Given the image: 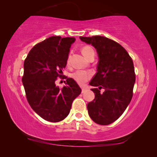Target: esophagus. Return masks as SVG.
I'll use <instances>...</instances> for the list:
<instances>
[{
	"mask_svg": "<svg viewBox=\"0 0 157 157\" xmlns=\"http://www.w3.org/2000/svg\"><path fill=\"white\" fill-rule=\"evenodd\" d=\"M81 89H82V91H81V93H82V94L85 93L86 91V90H87V89L86 87H82V88H81Z\"/></svg>",
	"mask_w": 157,
	"mask_h": 157,
	"instance_id": "34e87169",
	"label": "esophagus"
}]
</instances>
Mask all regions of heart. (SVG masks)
Here are the masks:
<instances>
[{"label":"heart","instance_id":"heart-1","mask_svg":"<svg viewBox=\"0 0 157 157\" xmlns=\"http://www.w3.org/2000/svg\"><path fill=\"white\" fill-rule=\"evenodd\" d=\"M81 52H82L83 56H84L86 58H88L91 53H94V51L90 46H85L83 47L82 49H81ZM67 63H69V58H68L67 59ZM91 73L82 70L76 71H75L74 74H72L73 78H74L77 83H80V84H83V83L86 82V81L91 78Z\"/></svg>","mask_w":157,"mask_h":157}]
</instances>
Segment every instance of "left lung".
<instances>
[{"mask_svg": "<svg viewBox=\"0 0 157 157\" xmlns=\"http://www.w3.org/2000/svg\"><path fill=\"white\" fill-rule=\"evenodd\" d=\"M97 51V73L90 81L95 98L87 105L91 119L109 125L119 119L129 104L136 80L132 59L126 49L114 40L101 36L80 37ZM104 89V92L100 90Z\"/></svg>", "mask_w": 157, "mask_h": 157, "instance_id": "1", "label": "left lung"}]
</instances>
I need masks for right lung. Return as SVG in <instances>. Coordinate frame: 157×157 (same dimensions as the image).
Listing matches in <instances>:
<instances>
[{
	"mask_svg": "<svg viewBox=\"0 0 157 157\" xmlns=\"http://www.w3.org/2000/svg\"><path fill=\"white\" fill-rule=\"evenodd\" d=\"M73 37L51 36L34 46L25 59L22 82L28 102L40 117L59 122L68 115L74 100L81 89L74 79L66 77V86H56L65 68Z\"/></svg>",
	"mask_w": 157,
	"mask_h": 157,
	"instance_id": "right-lung-1",
	"label": "right lung"
}]
</instances>
